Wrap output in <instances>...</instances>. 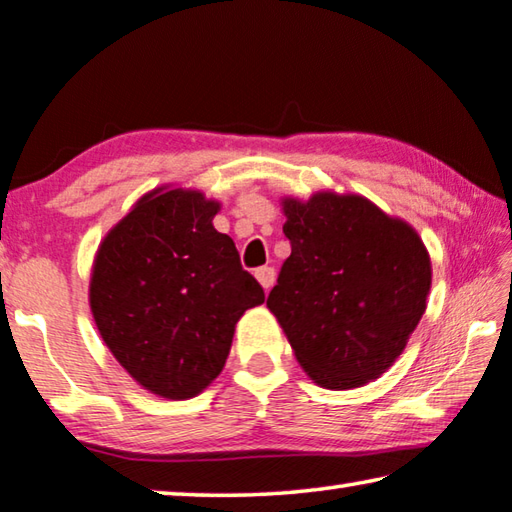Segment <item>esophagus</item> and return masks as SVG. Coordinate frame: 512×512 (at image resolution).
<instances>
[{"instance_id":"34e87169","label":"esophagus","mask_w":512,"mask_h":512,"mask_svg":"<svg viewBox=\"0 0 512 512\" xmlns=\"http://www.w3.org/2000/svg\"><path fill=\"white\" fill-rule=\"evenodd\" d=\"M255 278H257L259 285L264 287V291H269L273 287V282H275V269H273V266H262V269L255 271Z\"/></svg>"}]
</instances>
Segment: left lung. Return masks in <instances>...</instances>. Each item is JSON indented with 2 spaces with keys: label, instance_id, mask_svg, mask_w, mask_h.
Returning a JSON list of instances; mask_svg holds the SVG:
<instances>
[{
  "label": "left lung",
  "instance_id": "1",
  "mask_svg": "<svg viewBox=\"0 0 512 512\" xmlns=\"http://www.w3.org/2000/svg\"><path fill=\"white\" fill-rule=\"evenodd\" d=\"M291 255L266 307L316 385L385 373L426 312L431 257L415 227L353 193L282 200Z\"/></svg>",
  "mask_w": 512,
  "mask_h": 512
}]
</instances>
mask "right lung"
Masks as SVG:
<instances>
[{
    "mask_svg": "<svg viewBox=\"0 0 512 512\" xmlns=\"http://www.w3.org/2000/svg\"><path fill=\"white\" fill-rule=\"evenodd\" d=\"M218 202L191 189H154L97 248L91 312L104 344L161 399H191L223 371L234 326L264 289L241 269Z\"/></svg>",
    "mask_w": 512,
    "mask_h": 512,
    "instance_id": "obj_1",
    "label": "right lung"
}]
</instances>
